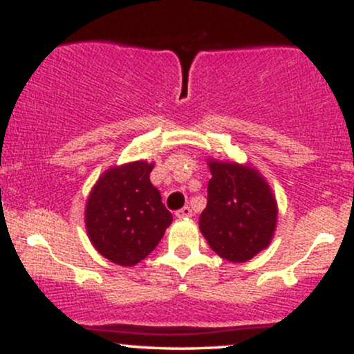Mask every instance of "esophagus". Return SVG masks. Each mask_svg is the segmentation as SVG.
<instances>
[{
	"label": "esophagus",
	"mask_w": 354,
	"mask_h": 354,
	"mask_svg": "<svg viewBox=\"0 0 354 354\" xmlns=\"http://www.w3.org/2000/svg\"><path fill=\"white\" fill-rule=\"evenodd\" d=\"M176 216L178 218H191L193 216V211H191L189 206H183L181 209L176 211Z\"/></svg>",
	"instance_id": "34e87169"
}]
</instances>
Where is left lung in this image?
<instances>
[{
  "label": "left lung",
  "instance_id": "obj_1",
  "mask_svg": "<svg viewBox=\"0 0 354 354\" xmlns=\"http://www.w3.org/2000/svg\"><path fill=\"white\" fill-rule=\"evenodd\" d=\"M208 205L200 230L211 250L231 263H245L266 250L278 221L276 198L250 165L208 160Z\"/></svg>",
  "mask_w": 354,
  "mask_h": 354
}]
</instances>
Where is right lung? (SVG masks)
I'll return each mask as SVG.
<instances>
[{
	"label": "right lung",
	"mask_w": 354,
	"mask_h": 354,
	"mask_svg": "<svg viewBox=\"0 0 354 354\" xmlns=\"http://www.w3.org/2000/svg\"><path fill=\"white\" fill-rule=\"evenodd\" d=\"M153 168L154 163L143 160L111 166L88 196L84 225L89 241L116 265L135 266L145 259L173 221L149 181Z\"/></svg>",
	"instance_id": "add662e5"
}]
</instances>
